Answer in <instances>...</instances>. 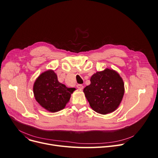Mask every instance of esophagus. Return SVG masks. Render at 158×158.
Masks as SVG:
<instances>
[{"label": "esophagus", "instance_id": "esophagus-1", "mask_svg": "<svg viewBox=\"0 0 158 158\" xmlns=\"http://www.w3.org/2000/svg\"><path fill=\"white\" fill-rule=\"evenodd\" d=\"M77 88L79 89H83L84 88V86L82 85V84H77Z\"/></svg>", "mask_w": 158, "mask_h": 158}]
</instances>
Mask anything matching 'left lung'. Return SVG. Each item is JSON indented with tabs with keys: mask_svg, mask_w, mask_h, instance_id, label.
Here are the masks:
<instances>
[{
	"mask_svg": "<svg viewBox=\"0 0 158 158\" xmlns=\"http://www.w3.org/2000/svg\"><path fill=\"white\" fill-rule=\"evenodd\" d=\"M90 81L91 84L83 91L91 108L102 114L115 110L125 91L123 81L119 74L114 70L106 69L94 74Z\"/></svg>",
	"mask_w": 158,
	"mask_h": 158,
	"instance_id": "left-lung-1",
	"label": "left lung"
}]
</instances>
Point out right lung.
I'll list each match as a JSON object with an SVG mask.
<instances>
[{
  "mask_svg": "<svg viewBox=\"0 0 158 158\" xmlns=\"http://www.w3.org/2000/svg\"><path fill=\"white\" fill-rule=\"evenodd\" d=\"M75 88H69L59 82L56 74L52 70L41 74L33 85V93L36 102L50 112L64 109L69 102Z\"/></svg>",
  "mask_w": 158,
  "mask_h": 158,
  "instance_id": "right-lung-1",
  "label": "right lung"
}]
</instances>
